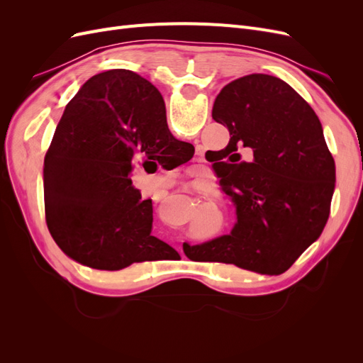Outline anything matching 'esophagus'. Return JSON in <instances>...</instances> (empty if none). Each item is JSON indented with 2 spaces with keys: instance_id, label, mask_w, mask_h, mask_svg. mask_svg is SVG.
I'll use <instances>...</instances> for the list:
<instances>
[{
  "instance_id": "1",
  "label": "esophagus",
  "mask_w": 363,
  "mask_h": 363,
  "mask_svg": "<svg viewBox=\"0 0 363 363\" xmlns=\"http://www.w3.org/2000/svg\"><path fill=\"white\" fill-rule=\"evenodd\" d=\"M196 162H203V151L196 152Z\"/></svg>"
}]
</instances>
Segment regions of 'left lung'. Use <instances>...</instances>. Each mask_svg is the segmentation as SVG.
<instances>
[{
    "mask_svg": "<svg viewBox=\"0 0 363 363\" xmlns=\"http://www.w3.org/2000/svg\"><path fill=\"white\" fill-rule=\"evenodd\" d=\"M212 116L230 133L212 167L236 204L238 224L207 244H183L184 255L279 276L321 236L330 215L336 171L323 125L286 82L267 74L224 86Z\"/></svg>",
    "mask_w": 363,
    "mask_h": 363,
    "instance_id": "8db88e82",
    "label": "left lung"
}]
</instances>
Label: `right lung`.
<instances>
[{
	"label": "right lung",
	"instance_id": "right-lung-1",
	"mask_svg": "<svg viewBox=\"0 0 363 363\" xmlns=\"http://www.w3.org/2000/svg\"><path fill=\"white\" fill-rule=\"evenodd\" d=\"M188 150L171 135L163 98L144 77L128 69L91 77L65 108L43 162L52 239L72 260L103 271L179 257L151 236L152 203L128 172L138 156L175 167Z\"/></svg>",
	"mask_w": 363,
	"mask_h": 363
}]
</instances>
